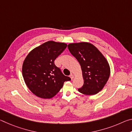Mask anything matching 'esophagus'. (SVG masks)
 I'll list each match as a JSON object with an SVG mask.
<instances>
[{"label":"esophagus","instance_id":"1","mask_svg":"<svg viewBox=\"0 0 132 132\" xmlns=\"http://www.w3.org/2000/svg\"><path fill=\"white\" fill-rule=\"evenodd\" d=\"M70 77L71 78V80H73V78H74V76H73L72 74H71V75H70Z\"/></svg>","mask_w":132,"mask_h":132}]
</instances>
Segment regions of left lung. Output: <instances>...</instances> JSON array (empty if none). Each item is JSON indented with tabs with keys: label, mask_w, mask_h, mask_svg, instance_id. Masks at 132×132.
Instances as JSON below:
<instances>
[{
	"label": "left lung",
	"mask_w": 132,
	"mask_h": 132,
	"mask_svg": "<svg viewBox=\"0 0 132 132\" xmlns=\"http://www.w3.org/2000/svg\"><path fill=\"white\" fill-rule=\"evenodd\" d=\"M68 49L81 66L84 84L78 89L85 95H95L104 88L110 76V67L106 58L93 44L72 43Z\"/></svg>",
	"instance_id": "obj_1"
}]
</instances>
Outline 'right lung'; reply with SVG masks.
Segmentation results:
<instances>
[{
    "label": "right lung",
    "mask_w": 132,
    "mask_h": 132,
    "mask_svg": "<svg viewBox=\"0 0 132 132\" xmlns=\"http://www.w3.org/2000/svg\"><path fill=\"white\" fill-rule=\"evenodd\" d=\"M67 44L52 41L32 50L23 62L22 73L27 86L34 94L44 99L54 97L70 78L64 76L54 63Z\"/></svg>",
    "instance_id": "1"
}]
</instances>
